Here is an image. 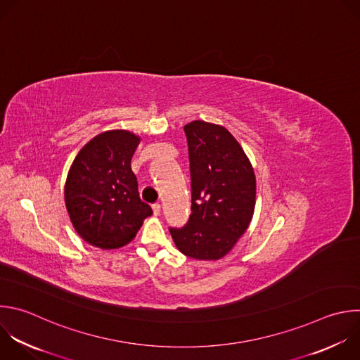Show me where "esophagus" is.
<instances>
[{"label":"esophagus","instance_id":"esophagus-1","mask_svg":"<svg viewBox=\"0 0 360 360\" xmlns=\"http://www.w3.org/2000/svg\"><path fill=\"white\" fill-rule=\"evenodd\" d=\"M153 210H154V214L158 216L161 213V205L160 203H154L153 205Z\"/></svg>","mask_w":360,"mask_h":360}]
</instances>
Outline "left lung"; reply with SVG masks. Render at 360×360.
<instances>
[{
  "label": "left lung",
  "mask_w": 360,
  "mask_h": 360,
  "mask_svg": "<svg viewBox=\"0 0 360 360\" xmlns=\"http://www.w3.org/2000/svg\"><path fill=\"white\" fill-rule=\"evenodd\" d=\"M191 171V216L169 233L181 253L219 260L248 230L256 203V176L236 139L221 126L196 120L184 127Z\"/></svg>",
  "instance_id": "left-lung-1"
}]
</instances>
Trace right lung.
Wrapping results in <instances>:
<instances>
[{
	"label": "right lung",
	"mask_w": 360,
	"mask_h": 360,
	"mask_svg": "<svg viewBox=\"0 0 360 360\" xmlns=\"http://www.w3.org/2000/svg\"><path fill=\"white\" fill-rule=\"evenodd\" d=\"M140 139L124 130L96 136L76 155L65 185L66 209L79 236L100 249H118L153 214L139 193L131 158Z\"/></svg>",
	"instance_id": "obj_1"
}]
</instances>
